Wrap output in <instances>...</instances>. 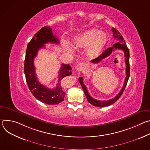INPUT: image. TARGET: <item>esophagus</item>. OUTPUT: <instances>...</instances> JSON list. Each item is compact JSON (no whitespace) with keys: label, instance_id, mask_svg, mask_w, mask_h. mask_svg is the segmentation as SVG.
I'll return each instance as SVG.
<instances>
[{"label":"esophagus","instance_id":"esophagus-1","mask_svg":"<svg viewBox=\"0 0 150 150\" xmlns=\"http://www.w3.org/2000/svg\"><path fill=\"white\" fill-rule=\"evenodd\" d=\"M76 70L79 72H81V71H82L85 69V64L83 62H80V63H78L77 64V65L76 67Z\"/></svg>","mask_w":150,"mask_h":150}]
</instances>
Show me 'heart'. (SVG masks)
<instances>
[{
  "instance_id": "1",
  "label": "heart",
  "mask_w": 150,
  "mask_h": 150,
  "mask_svg": "<svg viewBox=\"0 0 150 150\" xmlns=\"http://www.w3.org/2000/svg\"><path fill=\"white\" fill-rule=\"evenodd\" d=\"M108 41V37L104 33L96 29H90L75 37L74 44L76 47L86 48L87 54L90 57L97 56L101 52ZM69 52L73 53V49L67 45Z\"/></svg>"
}]
</instances>
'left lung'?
Listing matches in <instances>:
<instances>
[{
  "instance_id": "1",
  "label": "left lung",
  "mask_w": 150,
  "mask_h": 150,
  "mask_svg": "<svg viewBox=\"0 0 150 150\" xmlns=\"http://www.w3.org/2000/svg\"><path fill=\"white\" fill-rule=\"evenodd\" d=\"M112 32L113 33V37L115 38H116L117 40H119V41L116 42L115 43L112 47L107 49L101 54H100L98 57L97 58L93 59L91 60V62L93 63H97L100 62L101 60L105 58L106 57H108L110 56L112 52L114 51L115 49H118V50H122L124 52L125 54V61L126 63V76L125 78V80L123 83V86L122 87V90L120 91L119 93V94L115 97L109 100H107V101H100V100H97L94 98H93L90 94L88 92V90L87 89V87H85V85H84L83 82V78L82 77H79V82L81 85V87L84 91V94L87 97V99L90 104L92 105L96 106V107H100V108H102V107H105V106H109L113 103H115L122 96V94L123 93V91L126 86L128 79H129V75H130V67H129V49H128L126 44L125 42V41L124 40L122 35L121 34L117 31L116 29L112 28Z\"/></svg>"
}]
</instances>
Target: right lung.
<instances>
[{"label": "right lung", "instance_id": "obj_1", "mask_svg": "<svg viewBox=\"0 0 150 150\" xmlns=\"http://www.w3.org/2000/svg\"><path fill=\"white\" fill-rule=\"evenodd\" d=\"M59 40L52 33L50 27L45 26L40 30L28 42L24 62V73L28 88L33 95L39 101L47 104H57L64 100L65 93L62 90V79L72 74L71 67L62 64L59 72L57 86L49 89L38 81L35 72L34 59L40 49L45 47L47 42L59 44Z\"/></svg>", "mask_w": 150, "mask_h": 150}]
</instances>
